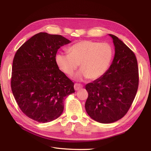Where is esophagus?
I'll return each mask as SVG.
<instances>
[{
	"instance_id": "1",
	"label": "esophagus",
	"mask_w": 151,
	"mask_h": 151,
	"mask_svg": "<svg viewBox=\"0 0 151 151\" xmlns=\"http://www.w3.org/2000/svg\"><path fill=\"white\" fill-rule=\"evenodd\" d=\"M81 88H83V86H81L80 84H74V89H75L76 91L79 90V89H81Z\"/></svg>"
}]
</instances>
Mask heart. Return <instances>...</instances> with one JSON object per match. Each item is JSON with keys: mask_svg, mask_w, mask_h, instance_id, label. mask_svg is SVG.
<instances>
[{"mask_svg": "<svg viewBox=\"0 0 151 151\" xmlns=\"http://www.w3.org/2000/svg\"><path fill=\"white\" fill-rule=\"evenodd\" d=\"M69 52H58L55 62L59 68L68 76L74 74L80 64L81 69L74 76L77 81L101 78L108 70L113 57L110 45L91 40L75 43Z\"/></svg>", "mask_w": 151, "mask_h": 151, "instance_id": "heart-1", "label": "heart"}]
</instances>
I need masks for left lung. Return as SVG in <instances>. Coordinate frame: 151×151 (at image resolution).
Masks as SVG:
<instances>
[{
    "instance_id": "obj_1",
    "label": "left lung",
    "mask_w": 151,
    "mask_h": 151,
    "mask_svg": "<svg viewBox=\"0 0 151 151\" xmlns=\"http://www.w3.org/2000/svg\"><path fill=\"white\" fill-rule=\"evenodd\" d=\"M115 46V56L101 78L87 84L88 115L101 123L121 119L133 103L139 86V68L134 53L116 36L109 34Z\"/></svg>"
}]
</instances>
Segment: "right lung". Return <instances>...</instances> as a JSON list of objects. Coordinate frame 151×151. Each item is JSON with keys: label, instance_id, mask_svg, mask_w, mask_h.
<instances>
[{"label": "right lung", "instance_id": "add662e5", "mask_svg": "<svg viewBox=\"0 0 151 151\" xmlns=\"http://www.w3.org/2000/svg\"><path fill=\"white\" fill-rule=\"evenodd\" d=\"M71 42L61 35L39 33L17 50L12 63L11 89L21 111L40 123L60 116L64 101L75 93L74 83L59 69L58 50Z\"/></svg>", "mask_w": 151, "mask_h": 151}]
</instances>
